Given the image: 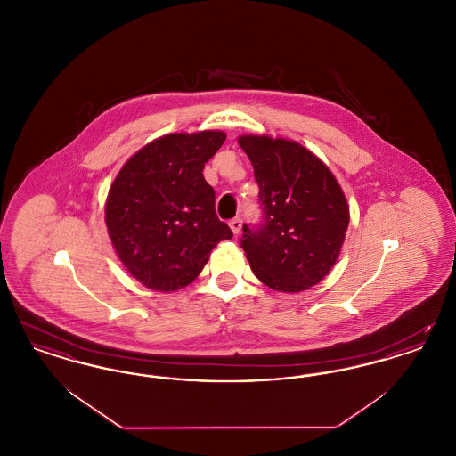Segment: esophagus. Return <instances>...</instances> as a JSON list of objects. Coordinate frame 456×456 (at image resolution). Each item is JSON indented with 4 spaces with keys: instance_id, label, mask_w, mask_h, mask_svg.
Instances as JSON below:
<instances>
[{
    "instance_id": "1",
    "label": "esophagus",
    "mask_w": 456,
    "mask_h": 456,
    "mask_svg": "<svg viewBox=\"0 0 456 456\" xmlns=\"http://www.w3.org/2000/svg\"><path fill=\"white\" fill-rule=\"evenodd\" d=\"M229 227L232 229L234 234H239V231H240V227H242V218L234 217L232 220H229Z\"/></svg>"
}]
</instances>
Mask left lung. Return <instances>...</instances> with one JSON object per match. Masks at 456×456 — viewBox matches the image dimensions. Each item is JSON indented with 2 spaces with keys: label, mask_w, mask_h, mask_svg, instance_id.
Listing matches in <instances>:
<instances>
[{
  "label": "left lung",
  "mask_w": 456,
  "mask_h": 456,
  "mask_svg": "<svg viewBox=\"0 0 456 456\" xmlns=\"http://www.w3.org/2000/svg\"><path fill=\"white\" fill-rule=\"evenodd\" d=\"M260 186L261 218L242 225L240 248L261 282L301 292L323 281L340 255L348 205L325 164L303 145L240 136Z\"/></svg>",
  "instance_id": "obj_1"
}]
</instances>
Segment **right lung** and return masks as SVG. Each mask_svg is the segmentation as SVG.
I'll list each match as a JSON object with an SVG mask.
<instances>
[{
  "label": "right lung",
  "instance_id": "obj_1",
  "mask_svg": "<svg viewBox=\"0 0 456 456\" xmlns=\"http://www.w3.org/2000/svg\"><path fill=\"white\" fill-rule=\"evenodd\" d=\"M222 131L173 133L134 153L114 179L106 203L112 246L145 287L173 292L193 282L220 240L232 231L216 212L203 167Z\"/></svg>",
  "mask_w": 456,
  "mask_h": 456
}]
</instances>
